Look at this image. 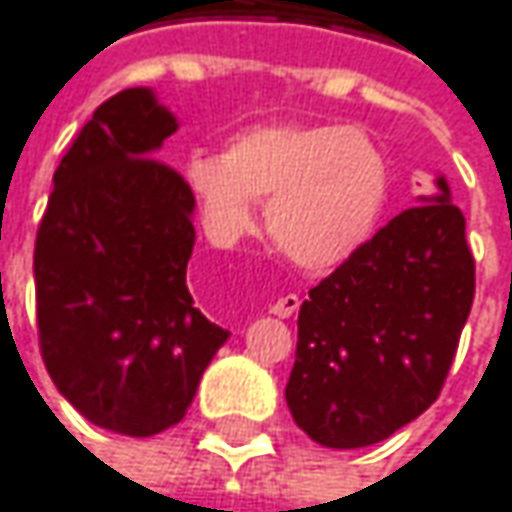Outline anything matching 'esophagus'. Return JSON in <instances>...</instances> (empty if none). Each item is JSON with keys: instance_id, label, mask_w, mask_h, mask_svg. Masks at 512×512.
<instances>
[{"instance_id": "34e87169", "label": "esophagus", "mask_w": 512, "mask_h": 512, "mask_svg": "<svg viewBox=\"0 0 512 512\" xmlns=\"http://www.w3.org/2000/svg\"><path fill=\"white\" fill-rule=\"evenodd\" d=\"M300 306V298L298 295H283V298H278L275 303H272V315H278V318H292L295 312H298Z\"/></svg>"}]
</instances>
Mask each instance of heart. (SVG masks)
Returning a JSON list of instances; mask_svg holds the SVG:
<instances>
[{"label":"heart","mask_w":512,"mask_h":512,"mask_svg":"<svg viewBox=\"0 0 512 512\" xmlns=\"http://www.w3.org/2000/svg\"><path fill=\"white\" fill-rule=\"evenodd\" d=\"M186 189L214 243L255 229L266 197V234L303 269H332L355 255L378 223L387 163L361 128L329 123H257L237 131L226 154L191 151Z\"/></svg>","instance_id":"heart-1"}]
</instances>
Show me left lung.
<instances>
[{"label":"left lung","instance_id":"obj_1","mask_svg":"<svg viewBox=\"0 0 512 512\" xmlns=\"http://www.w3.org/2000/svg\"><path fill=\"white\" fill-rule=\"evenodd\" d=\"M438 194L392 217L298 315L286 404L332 450L384 441L438 398L476 295L464 214L444 177Z\"/></svg>","mask_w":512,"mask_h":512}]
</instances>
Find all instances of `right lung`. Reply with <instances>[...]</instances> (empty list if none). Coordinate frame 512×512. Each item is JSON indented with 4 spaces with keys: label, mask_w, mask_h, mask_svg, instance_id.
Here are the masks:
<instances>
[{
    "label": "right lung",
    "mask_w": 512,
    "mask_h": 512,
    "mask_svg": "<svg viewBox=\"0 0 512 512\" xmlns=\"http://www.w3.org/2000/svg\"><path fill=\"white\" fill-rule=\"evenodd\" d=\"M174 131L151 88L102 102L56 168L36 232L48 375L91 424L134 438L183 421L229 338L186 286L194 197L154 160Z\"/></svg>",
    "instance_id": "right-lung-1"
}]
</instances>
